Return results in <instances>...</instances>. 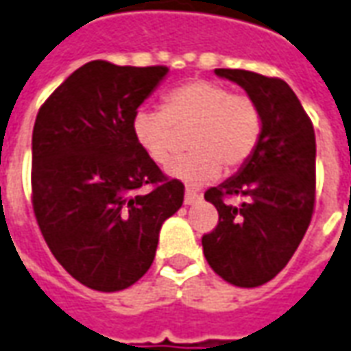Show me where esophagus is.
I'll list each match as a JSON object with an SVG mask.
<instances>
[{
	"instance_id": "obj_1",
	"label": "esophagus",
	"mask_w": 351,
	"mask_h": 351,
	"mask_svg": "<svg viewBox=\"0 0 351 351\" xmlns=\"http://www.w3.org/2000/svg\"><path fill=\"white\" fill-rule=\"evenodd\" d=\"M199 199H202V195L197 194L195 190H190V188H188V190L184 192V204H186V206H192V204L199 202Z\"/></svg>"
}]
</instances>
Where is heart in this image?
Listing matches in <instances>:
<instances>
[{"mask_svg": "<svg viewBox=\"0 0 351 351\" xmlns=\"http://www.w3.org/2000/svg\"><path fill=\"white\" fill-rule=\"evenodd\" d=\"M190 128L192 152L173 161L169 175L197 186L217 178L223 165L234 171L254 156L263 119L252 97L211 80L178 86L165 95L163 109L142 107L132 119L136 144L159 167L175 156L176 132Z\"/></svg>", "mask_w": 351, "mask_h": 351, "instance_id": "b5f03b06", "label": "heart"}]
</instances>
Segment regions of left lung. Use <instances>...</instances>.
I'll return each mask as SVG.
<instances>
[{"label": "left lung", "mask_w": 351, "mask_h": 351, "mask_svg": "<svg viewBox=\"0 0 351 351\" xmlns=\"http://www.w3.org/2000/svg\"><path fill=\"white\" fill-rule=\"evenodd\" d=\"M242 86L261 111L263 130L254 156L206 199L219 223L202 238L217 275L240 288L275 278L294 256L315 207V130L285 80L240 69H215ZM242 197L230 206L226 197Z\"/></svg>", "instance_id": "obj_1"}]
</instances>
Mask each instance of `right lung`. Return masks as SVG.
Listing matches in <instances>:
<instances>
[{"instance_id": "obj_1", "label": "right lung", "mask_w": 351, "mask_h": 351, "mask_svg": "<svg viewBox=\"0 0 351 351\" xmlns=\"http://www.w3.org/2000/svg\"><path fill=\"white\" fill-rule=\"evenodd\" d=\"M167 66L90 61L40 107L32 132V207L45 244L92 290L132 286L154 263L159 230L184 202L132 136L138 107ZM150 186V192L137 190Z\"/></svg>"}]
</instances>
